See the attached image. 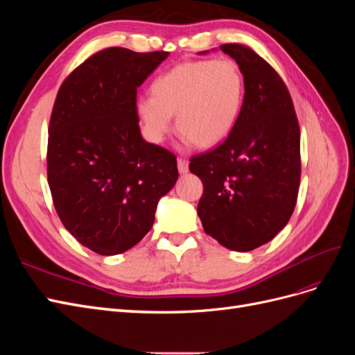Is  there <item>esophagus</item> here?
I'll list each match as a JSON object with an SVG mask.
<instances>
[{
    "label": "esophagus",
    "mask_w": 355,
    "mask_h": 355,
    "mask_svg": "<svg viewBox=\"0 0 355 355\" xmlns=\"http://www.w3.org/2000/svg\"><path fill=\"white\" fill-rule=\"evenodd\" d=\"M178 170H179L180 175L188 173V159L178 158Z\"/></svg>",
    "instance_id": "1"
}]
</instances>
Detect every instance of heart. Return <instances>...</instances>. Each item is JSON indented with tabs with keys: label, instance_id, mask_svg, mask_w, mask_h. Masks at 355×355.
I'll return each instance as SVG.
<instances>
[{
	"label": "heart",
	"instance_id": "1",
	"mask_svg": "<svg viewBox=\"0 0 355 355\" xmlns=\"http://www.w3.org/2000/svg\"><path fill=\"white\" fill-rule=\"evenodd\" d=\"M244 77L234 60H188L158 77L151 96H139L135 111L145 137L161 144L176 115V130L197 148L228 137L243 106Z\"/></svg>",
	"mask_w": 355,
	"mask_h": 355
}]
</instances>
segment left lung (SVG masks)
Masks as SVG:
<instances>
[{
    "mask_svg": "<svg viewBox=\"0 0 355 355\" xmlns=\"http://www.w3.org/2000/svg\"><path fill=\"white\" fill-rule=\"evenodd\" d=\"M240 67L244 99L230 136L191 158L202 182L197 213L219 244L250 252L280 232L296 206L300 130L290 93L274 68L243 44L219 47Z\"/></svg>",
    "mask_w": 355,
    "mask_h": 355,
    "instance_id": "obj_1",
    "label": "left lung"
}]
</instances>
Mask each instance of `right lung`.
<instances>
[{
  "instance_id": "right-lung-1",
  "label": "right lung",
  "mask_w": 355,
  "mask_h": 355,
  "mask_svg": "<svg viewBox=\"0 0 355 355\" xmlns=\"http://www.w3.org/2000/svg\"><path fill=\"white\" fill-rule=\"evenodd\" d=\"M167 51L110 47L62 83L49 125L47 179L59 218L90 250L127 252L153 228L179 178L176 157L141 135L136 93Z\"/></svg>"
}]
</instances>
